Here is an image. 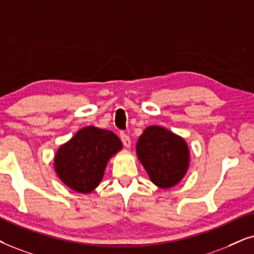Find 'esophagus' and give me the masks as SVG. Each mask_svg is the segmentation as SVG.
I'll return each instance as SVG.
<instances>
[{
  "label": "esophagus",
  "mask_w": 254,
  "mask_h": 254,
  "mask_svg": "<svg viewBox=\"0 0 254 254\" xmlns=\"http://www.w3.org/2000/svg\"><path fill=\"white\" fill-rule=\"evenodd\" d=\"M121 139H122V141H123V145L125 147H130L131 146V139L127 133L121 132Z\"/></svg>",
  "instance_id": "esophagus-1"
}]
</instances>
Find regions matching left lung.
I'll return each mask as SVG.
<instances>
[{
    "label": "left lung",
    "mask_w": 254,
    "mask_h": 254,
    "mask_svg": "<svg viewBox=\"0 0 254 254\" xmlns=\"http://www.w3.org/2000/svg\"><path fill=\"white\" fill-rule=\"evenodd\" d=\"M136 152L150 180L160 188L174 187L188 171L190 155L186 140L159 125L144 130Z\"/></svg>",
    "instance_id": "obj_1"
}]
</instances>
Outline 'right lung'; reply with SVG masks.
I'll list each match as a JSON object with an SVG mask.
<instances>
[{
  "instance_id": "obj_1",
  "label": "right lung",
  "mask_w": 254,
  "mask_h": 254,
  "mask_svg": "<svg viewBox=\"0 0 254 254\" xmlns=\"http://www.w3.org/2000/svg\"><path fill=\"white\" fill-rule=\"evenodd\" d=\"M123 144L113 131L96 127L80 129L54 157V171L67 187L89 194L102 181L109 159Z\"/></svg>"
}]
</instances>
